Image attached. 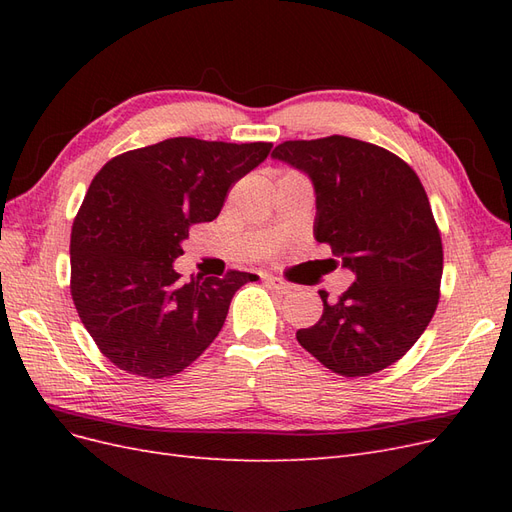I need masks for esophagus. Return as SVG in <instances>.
<instances>
[{
  "label": "esophagus",
  "instance_id": "34e87169",
  "mask_svg": "<svg viewBox=\"0 0 512 512\" xmlns=\"http://www.w3.org/2000/svg\"><path fill=\"white\" fill-rule=\"evenodd\" d=\"M265 282H267L275 292H280V294H288V292L292 290V286H290V284H286L284 280H280V277H273V275H269V277H265Z\"/></svg>",
  "mask_w": 512,
  "mask_h": 512
}]
</instances>
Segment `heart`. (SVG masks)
Here are the masks:
<instances>
[{"label":"heart","instance_id":"b5f03b06","mask_svg":"<svg viewBox=\"0 0 512 512\" xmlns=\"http://www.w3.org/2000/svg\"><path fill=\"white\" fill-rule=\"evenodd\" d=\"M286 175H297V173H292V170H286V173H284L282 177H286Z\"/></svg>","mask_w":512,"mask_h":512}]
</instances>
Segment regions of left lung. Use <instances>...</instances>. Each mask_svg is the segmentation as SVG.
Here are the masks:
<instances>
[{
	"mask_svg": "<svg viewBox=\"0 0 512 512\" xmlns=\"http://www.w3.org/2000/svg\"><path fill=\"white\" fill-rule=\"evenodd\" d=\"M271 156L312 179L316 241L354 273L335 303L318 290L322 318L299 344L346 378L397 363L440 301L442 237L421 179L395 153L339 134L284 141Z\"/></svg>",
	"mask_w": 512,
	"mask_h": 512,
	"instance_id": "1",
	"label": "left lung"
}]
</instances>
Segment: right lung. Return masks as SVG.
Returning <instances> with one entry per match:
<instances>
[{"mask_svg":"<svg viewBox=\"0 0 512 512\" xmlns=\"http://www.w3.org/2000/svg\"><path fill=\"white\" fill-rule=\"evenodd\" d=\"M271 147L177 136L100 168L72 224L70 292L115 367L175 376L218 337L232 294L256 275L228 269L181 282L173 262L190 228L218 218L232 185Z\"/></svg>","mask_w":512,"mask_h":512,"instance_id":"obj_1","label":"right lung"}]
</instances>
